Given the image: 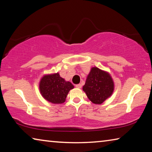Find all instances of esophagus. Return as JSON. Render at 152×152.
<instances>
[{"label": "esophagus", "mask_w": 152, "mask_h": 152, "mask_svg": "<svg viewBox=\"0 0 152 152\" xmlns=\"http://www.w3.org/2000/svg\"><path fill=\"white\" fill-rule=\"evenodd\" d=\"M76 87L78 88H82V84H76Z\"/></svg>", "instance_id": "34e87169"}]
</instances>
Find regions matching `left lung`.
I'll return each instance as SVG.
<instances>
[{"instance_id": "left-lung-1", "label": "left lung", "mask_w": 152, "mask_h": 152, "mask_svg": "<svg viewBox=\"0 0 152 152\" xmlns=\"http://www.w3.org/2000/svg\"><path fill=\"white\" fill-rule=\"evenodd\" d=\"M114 88V81L109 72L92 67L82 89L92 103L101 104L111 96Z\"/></svg>"}]
</instances>
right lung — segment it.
Masks as SVG:
<instances>
[{
  "label": "right lung",
  "instance_id": "obj_1",
  "mask_svg": "<svg viewBox=\"0 0 152 152\" xmlns=\"http://www.w3.org/2000/svg\"><path fill=\"white\" fill-rule=\"evenodd\" d=\"M74 85L61 78L58 72L45 74L40 80V93L46 101L53 104H61L66 101L69 91Z\"/></svg>",
  "mask_w": 152,
  "mask_h": 152
}]
</instances>
